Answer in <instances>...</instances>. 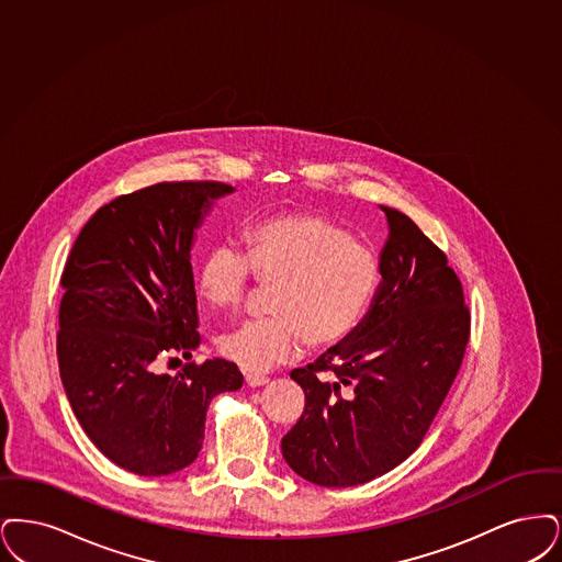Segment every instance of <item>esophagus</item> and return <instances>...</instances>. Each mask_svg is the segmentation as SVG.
Instances as JSON below:
<instances>
[{
  "label": "esophagus",
  "instance_id": "34e87169",
  "mask_svg": "<svg viewBox=\"0 0 562 562\" xmlns=\"http://www.w3.org/2000/svg\"><path fill=\"white\" fill-rule=\"evenodd\" d=\"M270 380L267 375H254V373H249V375H245V384L249 386V389H258V386H267Z\"/></svg>",
  "mask_w": 562,
  "mask_h": 562
}]
</instances>
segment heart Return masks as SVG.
Listing matches in <instances>:
<instances>
[{
  "label": "heart",
  "mask_w": 562,
  "mask_h": 562,
  "mask_svg": "<svg viewBox=\"0 0 562 562\" xmlns=\"http://www.w3.org/2000/svg\"><path fill=\"white\" fill-rule=\"evenodd\" d=\"M254 277L274 285V318L224 334L220 350L244 371L262 373L292 361L306 342L321 348L348 338L375 295L380 267L338 222L292 212L249 228L245 254L233 244L214 245L201 262L199 288L210 304L237 308Z\"/></svg>",
  "instance_id": "b5f03b06"
}]
</instances>
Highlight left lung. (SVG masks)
<instances>
[{
    "mask_svg": "<svg viewBox=\"0 0 562 562\" xmlns=\"http://www.w3.org/2000/svg\"><path fill=\"white\" fill-rule=\"evenodd\" d=\"M380 207L391 233L369 313L315 363L292 371L306 405L281 451L295 474L321 487L363 485L407 460L470 340L462 283L445 251L409 216Z\"/></svg>",
    "mask_w": 562,
    "mask_h": 562,
    "instance_id": "left-lung-1",
    "label": "left lung"
}]
</instances>
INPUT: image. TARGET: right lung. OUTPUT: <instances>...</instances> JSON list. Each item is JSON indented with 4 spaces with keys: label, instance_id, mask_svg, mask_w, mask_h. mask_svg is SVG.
<instances>
[{
    "label": "right lung",
    "instance_id": "obj_1",
    "mask_svg": "<svg viewBox=\"0 0 562 562\" xmlns=\"http://www.w3.org/2000/svg\"><path fill=\"white\" fill-rule=\"evenodd\" d=\"M228 193L224 182L184 180L117 196L86 222L63 270L60 380L83 432L127 472L164 476L193 464L212 398L244 384L224 359L157 371L201 342L191 247L214 199Z\"/></svg>",
    "mask_w": 562,
    "mask_h": 562
}]
</instances>
